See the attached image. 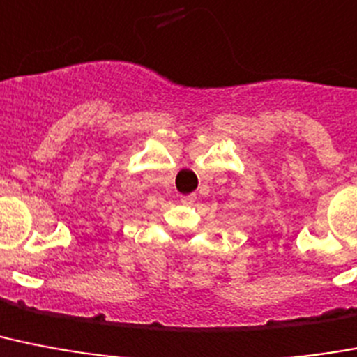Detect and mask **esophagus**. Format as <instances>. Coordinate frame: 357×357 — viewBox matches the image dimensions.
<instances>
[{"label":"esophagus","mask_w":357,"mask_h":357,"mask_svg":"<svg viewBox=\"0 0 357 357\" xmlns=\"http://www.w3.org/2000/svg\"><path fill=\"white\" fill-rule=\"evenodd\" d=\"M194 199H196V196H194V194H187V196H181V198H179V202H181L183 205H192Z\"/></svg>","instance_id":"obj_1"}]
</instances>
